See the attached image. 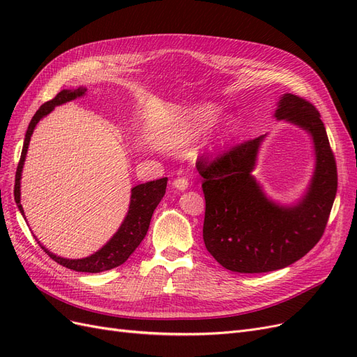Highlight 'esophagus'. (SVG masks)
<instances>
[{
  "label": "esophagus",
  "mask_w": 357,
  "mask_h": 357,
  "mask_svg": "<svg viewBox=\"0 0 357 357\" xmlns=\"http://www.w3.org/2000/svg\"><path fill=\"white\" fill-rule=\"evenodd\" d=\"M172 185H174V188L178 189V190H186L189 188V181L185 177H178V178L174 180V183H172Z\"/></svg>",
  "instance_id": "esophagus-1"
}]
</instances>
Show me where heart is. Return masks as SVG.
<instances>
[{
  "label": "heart",
  "mask_w": 357,
  "mask_h": 357,
  "mask_svg": "<svg viewBox=\"0 0 357 357\" xmlns=\"http://www.w3.org/2000/svg\"><path fill=\"white\" fill-rule=\"evenodd\" d=\"M219 114L220 110L213 104H204L197 109L186 110L162 129V132L158 135V142L162 147L169 150L185 149L207 131L218 121ZM225 135H228V132H225L220 138Z\"/></svg>",
  "instance_id": "1"
}]
</instances>
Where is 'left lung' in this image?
Returning a JSON list of instances; mask_svg holds the SVG:
<instances>
[{
  "label": "left lung",
  "mask_w": 357,
  "mask_h": 357,
  "mask_svg": "<svg viewBox=\"0 0 357 357\" xmlns=\"http://www.w3.org/2000/svg\"><path fill=\"white\" fill-rule=\"evenodd\" d=\"M274 117L304 129L312 139L314 172L298 202L282 205L268 198L252 174L266 134L205 162L199 169L204 243L215 261L234 273H269L299 261L321 238L337 195V164L316 107L284 93Z\"/></svg>",
  "instance_id": "left-lung-1"
}]
</instances>
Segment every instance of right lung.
<instances>
[{
    "instance_id": "1",
    "label": "right lung",
    "mask_w": 357,
    "mask_h": 357,
    "mask_svg": "<svg viewBox=\"0 0 357 357\" xmlns=\"http://www.w3.org/2000/svg\"><path fill=\"white\" fill-rule=\"evenodd\" d=\"M86 88H77V89H63L61 91L55 98L43 104L34 117L31 119L28 131L25 134V142H24V149H22V155H20V160L17 164L16 169V180H15V201L17 204L19 211L22 213L25 218V213L22 208V204H20V178H22V169L25 164V158L28 152V146L31 142V135L34 132V128L37 123L41 121L43 117L47 116L56 105L66 104L68 101H73L75 98H80L86 93ZM167 181L168 178H159L153 181H147L143 183V185H137L131 189V202H129V210L125 215V219L122 225L119 226L117 232L112 236V238L104 244L98 252H95L93 255L83 257V259H66L56 256L55 253L49 252L45 245H41L40 241L38 244L41 245L43 250H45L53 261L58 262L59 265L66 266L68 269H73V271L77 273H102V271H109V269H113L119 265H122L126 262V259L131 256L135 248L139 245V243L143 241L149 231V225L150 219H152V214L155 208L158 207V204L160 199L165 195V189H167Z\"/></svg>"
}]
</instances>
